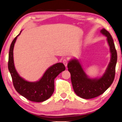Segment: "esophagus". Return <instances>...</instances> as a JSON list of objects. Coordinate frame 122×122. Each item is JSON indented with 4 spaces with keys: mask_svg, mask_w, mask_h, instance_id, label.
<instances>
[{
    "mask_svg": "<svg viewBox=\"0 0 122 122\" xmlns=\"http://www.w3.org/2000/svg\"><path fill=\"white\" fill-rule=\"evenodd\" d=\"M62 62H63V64H64V65L65 66L67 67V64H68V60H67V59H64L63 60Z\"/></svg>",
    "mask_w": 122,
    "mask_h": 122,
    "instance_id": "esophagus-1",
    "label": "esophagus"
}]
</instances>
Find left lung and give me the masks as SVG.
<instances>
[{"instance_id":"obj_1","label":"left lung","mask_w":122,"mask_h":122,"mask_svg":"<svg viewBox=\"0 0 122 122\" xmlns=\"http://www.w3.org/2000/svg\"><path fill=\"white\" fill-rule=\"evenodd\" d=\"M100 32L107 37L111 53V60L103 76L99 78H90L86 75L78 60L74 59L67 65L71 73L73 88L77 96L88 99L101 95L112 84L115 76V69L117 61V54L112 36L105 29Z\"/></svg>"}]
</instances>
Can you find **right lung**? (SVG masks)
<instances>
[{"label": "right lung", "mask_w": 122, "mask_h": 122, "mask_svg": "<svg viewBox=\"0 0 122 122\" xmlns=\"http://www.w3.org/2000/svg\"><path fill=\"white\" fill-rule=\"evenodd\" d=\"M20 34L12 42L9 54L8 68L12 77L13 86L17 92L30 101L44 102L53 94L54 91V79L65 70V66L62 63H57L51 66L46 71L42 78L36 82H29L22 78L15 69L13 53L15 43Z\"/></svg>", "instance_id": "add662e5"}]
</instances>
